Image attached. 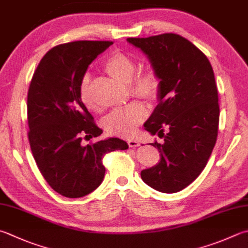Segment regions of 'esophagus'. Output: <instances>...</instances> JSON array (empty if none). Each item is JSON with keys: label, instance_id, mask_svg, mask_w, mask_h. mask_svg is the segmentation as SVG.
Segmentation results:
<instances>
[{"label": "esophagus", "instance_id": "34e87169", "mask_svg": "<svg viewBox=\"0 0 248 248\" xmlns=\"http://www.w3.org/2000/svg\"><path fill=\"white\" fill-rule=\"evenodd\" d=\"M127 143H128V146L130 148H136V147H138L139 144H140L138 140H136V139H128L127 140Z\"/></svg>", "mask_w": 248, "mask_h": 248}]
</instances>
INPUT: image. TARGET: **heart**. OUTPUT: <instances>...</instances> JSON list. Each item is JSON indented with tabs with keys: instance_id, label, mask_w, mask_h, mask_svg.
Masks as SVG:
<instances>
[{
	"instance_id": "b5f03b06",
	"label": "heart",
	"mask_w": 248,
	"mask_h": 248,
	"mask_svg": "<svg viewBox=\"0 0 248 248\" xmlns=\"http://www.w3.org/2000/svg\"><path fill=\"white\" fill-rule=\"evenodd\" d=\"M105 71L115 80L129 83V91L135 97L141 98L147 101H155L161 94L162 81L158 73L154 69L147 68L137 72L136 63L128 55L121 51H115L109 55L102 63ZM92 78L86 74L78 85V97L86 109L98 112L99 107L93 98ZM147 116V111L142 104L133 101L123 108L116 109L106 116L102 121V126L110 135L119 137H132L138 126Z\"/></svg>"
}]
</instances>
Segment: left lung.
Wrapping results in <instances>:
<instances>
[{
	"label": "left lung",
	"mask_w": 248,
	"mask_h": 248,
	"mask_svg": "<svg viewBox=\"0 0 248 248\" xmlns=\"http://www.w3.org/2000/svg\"><path fill=\"white\" fill-rule=\"evenodd\" d=\"M148 55L162 81L158 105L144 129L164 138L151 143L161 153L141 179L160 192L175 193L200 176L218 135L219 105L215 76L206 56L185 37L164 33L128 37Z\"/></svg>",
	"instance_id": "1"
}]
</instances>
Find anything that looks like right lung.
<instances>
[{
	"mask_svg": "<svg viewBox=\"0 0 248 248\" xmlns=\"http://www.w3.org/2000/svg\"><path fill=\"white\" fill-rule=\"evenodd\" d=\"M111 41H76L49 49L37 64L28 91V138L44 179L66 198H82L102 182L105 154L126 150L127 143L109 138L83 146L82 139L102 130L78 97L88 66Z\"/></svg>",
	"mask_w": 248,
	"mask_h": 248,
	"instance_id": "obj_1",
	"label": "right lung"
}]
</instances>
